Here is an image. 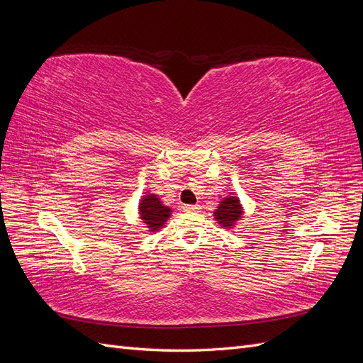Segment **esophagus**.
Instances as JSON below:
<instances>
[{
	"mask_svg": "<svg viewBox=\"0 0 363 363\" xmlns=\"http://www.w3.org/2000/svg\"><path fill=\"white\" fill-rule=\"evenodd\" d=\"M183 211L184 212H199L200 211V206L199 204H184L183 206Z\"/></svg>",
	"mask_w": 363,
	"mask_h": 363,
	"instance_id": "1",
	"label": "esophagus"
}]
</instances>
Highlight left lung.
Wrapping results in <instances>:
<instances>
[{
	"label": "left lung",
	"instance_id": "1",
	"mask_svg": "<svg viewBox=\"0 0 363 363\" xmlns=\"http://www.w3.org/2000/svg\"><path fill=\"white\" fill-rule=\"evenodd\" d=\"M213 218L216 224H219L223 228H235L240 219L244 218V206L240 204L239 196L235 194L227 195L215 208Z\"/></svg>",
	"mask_w": 363,
	"mask_h": 363
}]
</instances>
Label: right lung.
<instances>
[{"label": "right lung", "instance_id": "add662e5", "mask_svg": "<svg viewBox=\"0 0 363 363\" xmlns=\"http://www.w3.org/2000/svg\"><path fill=\"white\" fill-rule=\"evenodd\" d=\"M138 215L140 221L145 224L147 232L157 233L171 218L172 208L169 206H164L159 199V195L145 192L139 200Z\"/></svg>", "mask_w": 363, "mask_h": 363}]
</instances>
